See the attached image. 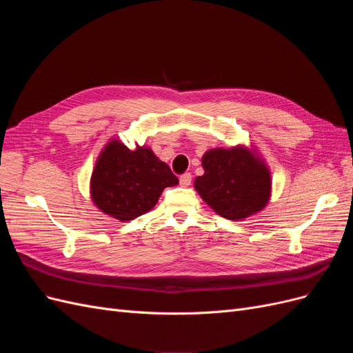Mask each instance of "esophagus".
<instances>
[{"mask_svg":"<svg viewBox=\"0 0 353 353\" xmlns=\"http://www.w3.org/2000/svg\"><path fill=\"white\" fill-rule=\"evenodd\" d=\"M191 178H193V176H191V174H188V172L183 174L179 176V184L183 187H188L191 184Z\"/></svg>","mask_w":353,"mask_h":353,"instance_id":"1","label":"esophagus"}]
</instances>
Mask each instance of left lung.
Masks as SVG:
<instances>
[{
  "instance_id": "8db88e82",
  "label": "left lung",
  "mask_w": 353,
  "mask_h": 353,
  "mask_svg": "<svg viewBox=\"0 0 353 353\" xmlns=\"http://www.w3.org/2000/svg\"><path fill=\"white\" fill-rule=\"evenodd\" d=\"M194 187L218 215L240 221L262 210L271 196L270 170L244 147L213 148L201 159Z\"/></svg>"
}]
</instances>
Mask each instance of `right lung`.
I'll use <instances>...</instances> for the list:
<instances>
[{"label":"right lung","mask_w":353,"mask_h":353,"mask_svg":"<svg viewBox=\"0 0 353 353\" xmlns=\"http://www.w3.org/2000/svg\"><path fill=\"white\" fill-rule=\"evenodd\" d=\"M176 184L172 170L150 148L130 150L112 140L95 163L91 197L101 212L126 222L153 209L162 191Z\"/></svg>","instance_id":"add662e5"}]
</instances>
